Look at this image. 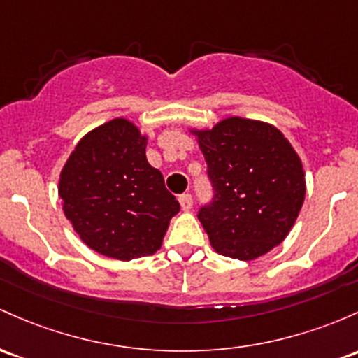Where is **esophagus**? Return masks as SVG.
<instances>
[{"instance_id":"esophagus-1","label":"esophagus","mask_w":358,"mask_h":358,"mask_svg":"<svg viewBox=\"0 0 358 358\" xmlns=\"http://www.w3.org/2000/svg\"><path fill=\"white\" fill-rule=\"evenodd\" d=\"M180 200V206H182L183 210H190L192 206H194V199H192L190 194H182L178 197Z\"/></svg>"}]
</instances>
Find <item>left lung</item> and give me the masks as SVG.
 Segmentation results:
<instances>
[{"label":"left lung","mask_w":358,"mask_h":358,"mask_svg":"<svg viewBox=\"0 0 358 358\" xmlns=\"http://www.w3.org/2000/svg\"><path fill=\"white\" fill-rule=\"evenodd\" d=\"M194 134L214 190L199 210L212 248L236 260L268 253L287 236L304 202L297 152L277 127L241 117Z\"/></svg>","instance_id":"obj_1"}]
</instances>
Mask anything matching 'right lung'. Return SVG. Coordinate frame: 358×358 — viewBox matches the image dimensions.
Returning a JSON list of instances; mask_svg holds the SVG:
<instances>
[{
    "mask_svg": "<svg viewBox=\"0 0 358 358\" xmlns=\"http://www.w3.org/2000/svg\"><path fill=\"white\" fill-rule=\"evenodd\" d=\"M66 217L86 246L115 260L161 248L178 200L146 159V137L125 119L93 129L78 143L59 180Z\"/></svg>",
    "mask_w": 358,
    "mask_h": 358,
    "instance_id": "right-lung-1",
    "label": "right lung"
}]
</instances>
